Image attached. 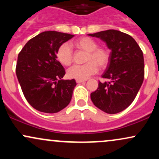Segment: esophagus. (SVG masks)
I'll use <instances>...</instances> for the list:
<instances>
[{"mask_svg": "<svg viewBox=\"0 0 159 159\" xmlns=\"http://www.w3.org/2000/svg\"><path fill=\"white\" fill-rule=\"evenodd\" d=\"M77 83H81V82H84L87 81V80H82V79H76L75 80Z\"/></svg>", "mask_w": 159, "mask_h": 159, "instance_id": "1", "label": "esophagus"}]
</instances>
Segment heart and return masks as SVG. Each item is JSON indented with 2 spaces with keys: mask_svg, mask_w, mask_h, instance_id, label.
<instances>
[{
  "mask_svg": "<svg viewBox=\"0 0 159 159\" xmlns=\"http://www.w3.org/2000/svg\"><path fill=\"white\" fill-rule=\"evenodd\" d=\"M73 45L78 50L87 52L85 62L83 65H74L67 71L70 78L85 80L98 71L105 68L110 60V52L104 47H98L97 42L90 37L79 38L73 42ZM57 61L63 66H69L73 60V52L68 43H63L58 47L56 52Z\"/></svg>",
  "mask_w": 159,
  "mask_h": 159,
  "instance_id": "1",
  "label": "heart"
}]
</instances>
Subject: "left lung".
<instances>
[{
    "instance_id": "left-lung-1",
    "label": "left lung",
    "mask_w": 159,
    "mask_h": 159,
    "mask_svg": "<svg viewBox=\"0 0 159 159\" xmlns=\"http://www.w3.org/2000/svg\"><path fill=\"white\" fill-rule=\"evenodd\" d=\"M106 43L111 52L110 60L98 82L97 90L90 94L95 106L107 114H117L128 107L135 98L144 78L142 50L129 34L107 30L89 34Z\"/></svg>"
}]
</instances>
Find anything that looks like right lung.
Here are the masks:
<instances>
[{"label": "right lung", "instance_id": "add662e5", "mask_svg": "<svg viewBox=\"0 0 159 159\" xmlns=\"http://www.w3.org/2000/svg\"><path fill=\"white\" fill-rule=\"evenodd\" d=\"M73 36L52 30L43 32L29 40L19 52L16 75L25 98L36 110L54 114L70 102L76 82L62 79L66 72L56 52Z\"/></svg>", "mask_w": 159, "mask_h": 159}]
</instances>
